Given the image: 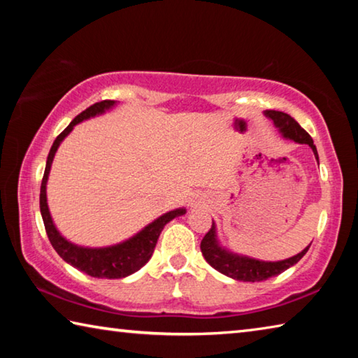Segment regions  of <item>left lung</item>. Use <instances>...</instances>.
<instances>
[{
	"label": "left lung",
	"mask_w": 358,
	"mask_h": 358,
	"mask_svg": "<svg viewBox=\"0 0 358 358\" xmlns=\"http://www.w3.org/2000/svg\"><path fill=\"white\" fill-rule=\"evenodd\" d=\"M265 117H268L271 121H273L275 126L280 129L281 136L284 138H289V141H294L296 143L310 145L314 156H316V159L319 162L316 145H314L311 136L308 134V132L303 129L301 126L296 123L292 117H290V115L284 112H278V110H265ZM310 246H306L305 250L294 257L278 260V262H265V260L240 256V254L229 251L224 246H221L216 235V224L213 222L211 224V229L208 230V234L205 235L202 240L201 251L203 254L205 260H207L215 270L220 271V273L237 281L259 282V281L268 280L271 276L280 275L284 270L290 268V266L295 265L303 256H305L306 251L310 250Z\"/></svg>",
	"instance_id": "8db88e82"
}]
</instances>
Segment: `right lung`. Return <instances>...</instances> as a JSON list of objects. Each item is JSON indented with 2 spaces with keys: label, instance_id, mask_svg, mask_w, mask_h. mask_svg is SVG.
<instances>
[{
  "label": "right lung",
  "instance_id": "right-lung-1",
  "mask_svg": "<svg viewBox=\"0 0 358 358\" xmlns=\"http://www.w3.org/2000/svg\"><path fill=\"white\" fill-rule=\"evenodd\" d=\"M117 106V101H101L96 102L92 107H88L87 110H83L80 115L71 121L68 128H66L62 134H59L55 142H53L50 153L47 156V164L45 172L42 177L41 183V197H39V207L42 221H44L47 237L50 240L53 250L58 252V256L62 257L64 262L74 266V268L83 271L93 278H106V280H118V278H126L132 273H136L137 270H141L142 266L148 262L153 256L155 246L157 243V238L164 229L169 221H172L173 217L181 216L186 213V208H175L172 211H167L162 216L157 217L153 222H150L148 226H145L141 232L132 235L131 238L121 241V243L104 246V248H88V246H78L76 243H71L69 240H66L59 230L57 229L55 222H53L50 216V210L47 205V180L48 173H50V167L55 157L57 150L66 137L69 136V132L74 129V126L82 123L85 120H90L98 115L106 113Z\"/></svg>",
  "mask_w": 358,
  "mask_h": 358
}]
</instances>
